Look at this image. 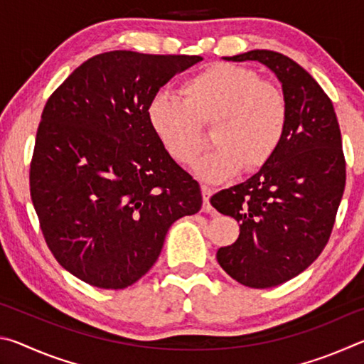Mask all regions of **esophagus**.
I'll return each instance as SVG.
<instances>
[{"label":"esophagus","mask_w":364,"mask_h":364,"mask_svg":"<svg viewBox=\"0 0 364 364\" xmlns=\"http://www.w3.org/2000/svg\"><path fill=\"white\" fill-rule=\"evenodd\" d=\"M202 199H204V210L205 212H212V205H210V197H212V189L208 186H202Z\"/></svg>","instance_id":"esophagus-1"}]
</instances>
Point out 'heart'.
I'll use <instances>...</instances> for the list:
<instances>
[{
	"label": "heart",
	"instance_id": "obj_1",
	"mask_svg": "<svg viewBox=\"0 0 364 364\" xmlns=\"http://www.w3.org/2000/svg\"><path fill=\"white\" fill-rule=\"evenodd\" d=\"M180 95H157L147 122L170 157L191 164L202 149V127L217 146L194 165L205 181H223L269 162L286 138L289 102L278 86L234 64H213L181 85Z\"/></svg>",
	"mask_w": 364,
	"mask_h": 364
}]
</instances>
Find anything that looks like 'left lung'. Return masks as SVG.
<instances>
[{
    "mask_svg": "<svg viewBox=\"0 0 364 364\" xmlns=\"http://www.w3.org/2000/svg\"><path fill=\"white\" fill-rule=\"evenodd\" d=\"M223 59L268 67L289 102L278 152L249 180L210 199L239 223L237 241L217 252L220 267L244 286L274 287L310 267L329 241L345 189L341 128L328 95L291 58L254 49Z\"/></svg>",
    "mask_w": 364,
    "mask_h": 364,
    "instance_id": "obj_1",
    "label": "left lung"
}]
</instances>
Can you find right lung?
Wrapping results in <instances>:
<instances>
[{
	"instance_id": "1",
	"label": "right lung",
	"mask_w": 364,
	"mask_h": 364,
	"mask_svg": "<svg viewBox=\"0 0 364 364\" xmlns=\"http://www.w3.org/2000/svg\"><path fill=\"white\" fill-rule=\"evenodd\" d=\"M200 56L102 53L49 97L36 132L30 193L48 247L100 289H125L152 268L178 218L202 207L199 183L147 122V106Z\"/></svg>"
}]
</instances>
